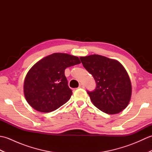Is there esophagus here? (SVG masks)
Listing matches in <instances>:
<instances>
[{
  "mask_svg": "<svg viewBox=\"0 0 152 152\" xmlns=\"http://www.w3.org/2000/svg\"><path fill=\"white\" fill-rule=\"evenodd\" d=\"M84 85L83 84V83H80V85H79V88H84Z\"/></svg>",
  "mask_w": 152,
  "mask_h": 152,
  "instance_id": "34e87169",
  "label": "esophagus"
}]
</instances>
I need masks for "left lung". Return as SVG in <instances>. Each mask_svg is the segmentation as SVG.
Listing matches in <instances>:
<instances>
[{
  "label": "left lung",
  "mask_w": 152,
  "mask_h": 152,
  "mask_svg": "<svg viewBox=\"0 0 152 152\" xmlns=\"http://www.w3.org/2000/svg\"><path fill=\"white\" fill-rule=\"evenodd\" d=\"M80 59L95 80V89L87 91L93 104L109 114H118L127 107L132 88L129 77L122 64L116 60L95 54Z\"/></svg>",
  "instance_id": "1"
}]
</instances>
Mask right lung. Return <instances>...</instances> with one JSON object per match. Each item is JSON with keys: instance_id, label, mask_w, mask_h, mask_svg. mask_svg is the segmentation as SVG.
Masks as SVG:
<instances>
[{"instance_id": "right-lung-1", "label": "right lung", "mask_w": 152, "mask_h": 152, "mask_svg": "<svg viewBox=\"0 0 152 152\" xmlns=\"http://www.w3.org/2000/svg\"><path fill=\"white\" fill-rule=\"evenodd\" d=\"M78 57L55 53L34 64L24 82L27 102L37 111L50 112L69 101L72 94L64 75L67 67L80 64Z\"/></svg>"}]
</instances>
